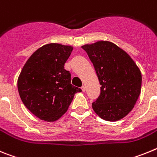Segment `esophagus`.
<instances>
[{
    "instance_id": "1",
    "label": "esophagus",
    "mask_w": 157,
    "mask_h": 157,
    "mask_svg": "<svg viewBox=\"0 0 157 157\" xmlns=\"http://www.w3.org/2000/svg\"><path fill=\"white\" fill-rule=\"evenodd\" d=\"M81 90H82V92H85V90H86V88H85V86H82L81 87Z\"/></svg>"
}]
</instances>
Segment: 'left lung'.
Here are the masks:
<instances>
[{
    "instance_id": "8db88e82",
    "label": "left lung",
    "mask_w": 157,
    "mask_h": 157,
    "mask_svg": "<svg viewBox=\"0 0 157 157\" xmlns=\"http://www.w3.org/2000/svg\"><path fill=\"white\" fill-rule=\"evenodd\" d=\"M93 63L100 95L92 109L102 119L115 122L126 117L141 94V73L127 53L109 41L81 46Z\"/></svg>"
}]
</instances>
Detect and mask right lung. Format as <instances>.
I'll return each mask as SVG.
<instances>
[{
	"mask_svg": "<svg viewBox=\"0 0 157 157\" xmlns=\"http://www.w3.org/2000/svg\"><path fill=\"white\" fill-rule=\"evenodd\" d=\"M73 47L49 43L35 50L20 73L17 88L22 102L34 115L55 122L67 111L74 95L81 89L71 84L64 65Z\"/></svg>",
	"mask_w": 157,
	"mask_h": 157,
	"instance_id": "right-lung-1",
	"label": "right lung"
}]
</instances>
